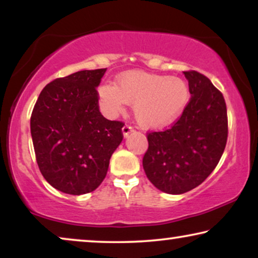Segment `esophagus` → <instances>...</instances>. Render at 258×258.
I'll return each instance as SVG.
<instances>
[{"label":"esophagus","mask_w":258,"mask_h":258,"mask_svg":"<svg viewBox=\"0 0 258 258\" xmlns=\"http://www.w3.org/2000/svg\"><path fill=\"white\" fill-rule=\"evenodd\" d=\"M132 132H133V128L130 125H124L122 128V134H123V137H124V139H126Z\"/></svg>","instance_id":"esophagus-1"}]
</instances>
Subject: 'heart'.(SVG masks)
Here are the masks:
<instances>
[{
  "mask_svg": "<svg viewBox=\"0 0 258 258\" xmlns=\"http://www.w3.org/2000/svg\"><path fill=\"white\" fill-rule=\"evenodd\" d=\"M98 97L110 117L133 105L135 121L146 129H162L172 124L188 108L190 88L184 80L144 72H126L116 77L115 84H102Z\"/></svg>",
  "mask_w": 258,
  "mask_h": 258,
  "instance_id": "obj_1",
  "label": "heart"
}]
</instances>
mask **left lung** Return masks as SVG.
Masks as SVG:
<instances>
[{
    "instance_id": "8db88e82",
    "label": "left lung",
    "mask_w": 258,
    "mask_h": 258,
    "mask_svg": "<svg viewBox=\"0 0 258 258\" xmlns=\"http://www.w3.org/2000/svg\"><path fill=\"white\" fill-rule=\"evenodd\" d=\"M190 98L188 108L170 129L148 135L143 169L161 191L179 195L200 185L223 154L228 137L225 101L210 80L184 72Z\"/></svg>"
}]
</instances>
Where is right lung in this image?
<instances>
[{
  "label": "right lung",
  "mask_w": 258,
  "mask_h": 258,
  "mask_svg": "<svg viewBox=\"0 0 258 258\" xmlns=\"http://www.w3.org/2000/svg\"><path fill=\"white\" fill-rule=\"evenodd\" d=\"M105 69L54 80L41 91L30 118L38 168L49 184L69 195L94 191L123 140V123L104 118L96 88Z\"/></svg>",
  "instance_id": "right-lung-1"
}]
</instances>
